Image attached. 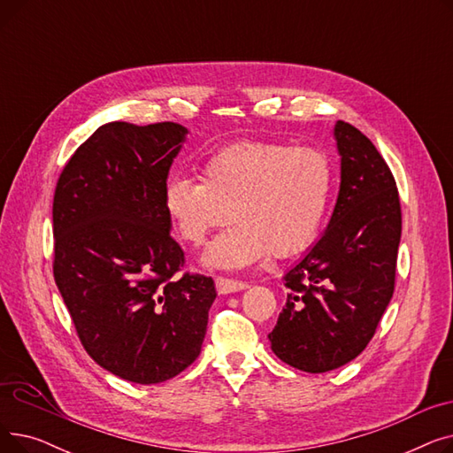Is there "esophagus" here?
Returning <instances> with one entry per match:
<instances>
[{"instance_id":"obj_1","label":"esophagus","mask_w":453,"mask_h":453,"mask_svg":"<svg viewBox=\"0 0 453 453\" xmlns=\"http://www.w3.org/2000/svg\"><path fill=\"white\" fill-rule=\"evenodd\" d=\"M214 282H217V290H219V294H222V296L241 292V290H244V288L248 287V284L242 282V280L227 279V277H217V279H214Z\"/></svg>"}]
</instances>
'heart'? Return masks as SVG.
Wrapping results in <instances>:
<instances>
[{"label":"heart","instance_id":"heart-1","mask_svg":"<svg viewBox=\"0 0 453 453\" xmlns=\"http://www.w3.org/2000/svg\"><path fill=\"white\" fill-rule=\"evenodd\" d=\"M334 169L314 147L241 141L200 166V181L174 176L165 185V211L181 239L202 246L234 222L203 253V265L241 270L272 253L292 257L311 246L328 209Z\"/></svg>","mask_w":453,"mask_h":453}]
</instances>
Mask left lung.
<instances>
[{"label": "left lung", "instance_id": "8db88e82", "mask_svg": "<svg viewBox=\"0 0 453 453\" xmlns=\"http://www.w3.org/2000/svg\"><path fill=\"white\" fill-rule=\"evenodd\" d=\"M340 193L319 241L284 280L287 306L268 338L279 360L304 372L338 369L358 356L395 290L400 200L388 163L349 123L334 125Z\"/></svg>", "mask_w": 453, "mask_h": 453}]
</instances>
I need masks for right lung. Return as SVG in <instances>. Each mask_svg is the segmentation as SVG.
<instances>
[{"label": "right lung", "mask_w": 453, "mask_h": 453, "mask_svg": "<svg viewBox=\"0 0 453 453\" xmlns=\"http://www.w3.org/2000/svg\"><path fill=\"white\" fill-rule=\"evenodd\" d=\"M188 130L99 127L71 156L53 202L55 282L91 358L134 384H159L202 350L211 277H174L183 251L163 193Z\"/></svg>", "instance_id": "1"}]
</instances>
